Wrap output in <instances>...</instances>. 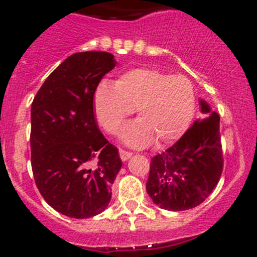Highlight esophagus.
I'll return each mask as SVG.
<instances>
[{"mask_svg": "<svg viewBox=\"0 0 257 257\" xmlns=\"http://www.w3.org/2000/svg\"><path fill=\"white\" fill-rule=\"evenodd\" d=\"M119 155H120V159L123 160V162H125V160L131 159V157L133 154H132L131 152H126V150H123V149H119Z\"/></svg>", "mask_w": 257, "mask_h": 257, "instance_id": "1", "label": "esophagus"}]
</instances>
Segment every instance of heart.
<instances>
[{"label": "heart", "mask_w": 257, "mask_h": 257, "mask_svg": "<svg viewBox=\"0 0 257 257\" xmlns=\"http://www.w3.org/2000/svg\"><path fill=\"white\" fill-rule=\"evenodd\" d=\"M93 107L100 125L114 134L136 109L138 120L121 133L129 147L153 143L169 145L188 131L196 109L193 84L184 76H169L158 69L134 68L112 84L103 80L95 88Z\"/></svg>", "instance_id": "b5f03b06"}]
</instances>
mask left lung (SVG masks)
Wrapping results in <instances>:
<instances>
[{
	"label": "left lung",
	"mask_w": 257,
	"mask_h": 257,
	"mask_svg": "<svg viewBox=\"0 0 257 257\" xmlns=\"http://www.w3.org/2000/svg\"><path fill=\"white\" fill-rule=\"evenodd\" d=\"M203 119L174 145L152 158L147 191L153 203L170 211L200 205L211 194L222 172L220 116L200 99Z\"/></svg>",
	"instance_id": "1"
}]
</instances>
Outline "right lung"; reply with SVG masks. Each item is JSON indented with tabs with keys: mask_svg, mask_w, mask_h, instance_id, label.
I'll list each match as a JSON object with an SVG mask.
<instances>
[{
	"mask_svg": "<svg viewBox=\"0 0 257 257\" xmlns=\"http://www.w3.org/2000/svg\"><path fill=\"white\" fill-rule=\"evenodd\" d=\"M116 61L107 52H78L45 80L31 107V164L48 205L87 219L107 209L121 168L118 149L98 128L93 95Z\"/></svg>",
	"mask_w": 257,
	"mask_h": 257,
	"instance_id": "add662e5",
	"label": "right lung"
}]
</instances>
